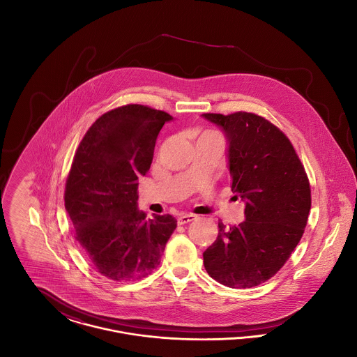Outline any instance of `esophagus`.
Segmentation results:
<instances>
[{
  "mask_svg": "<svg viewBox=\"0 0 357 357\" xmlns=\"http://www.w3.org/2000/svg\"><path fill=\"white\" fill-rule=\"evenodd\" d=\"M197 217L192 215V214H185V215H181L178 218V225H186L188 222L195 221Z\"/></svg>",
  "mask_w": 357,
  "mask_h": 357,
  "instance_id": "esophagus-1",
  "label": "esophagus"
}]
</instances>
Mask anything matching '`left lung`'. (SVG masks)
Here are the masks:
<instances>
[{"label": "left lung", "mask_w": 357, "mask_h": 357, "mask_svg": "<svg viewBox=\"0 0 357 357\" xmlns=\"http://www.w3.org/2000/svg\"><path fill=\"white\" fill-rule=\"evenodd\" d=\"M227 142L231 191L245 204V221L226 227L204 253L210 277L229 288H253L287 262L304 234L310 187L288 137L258 115L204 114Z\"/></svg>", "instance_id": "1"}]
</instances>
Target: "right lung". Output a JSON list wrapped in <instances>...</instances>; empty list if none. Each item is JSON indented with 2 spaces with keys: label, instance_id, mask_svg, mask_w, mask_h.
I'll use <instances>...</instances> for the list:
<instances>
[{
  "label": "right lung",
  "instance_id": "1",
  "mask_svg": "<svg viewBox=\"0 0 357 357\" xmlns=\"http://www.w3.org/2000/svg\"><path fill=\"white\" fill-rule=\"evenodd\" d=\"M172 119L139 104L119 107L91 126L73 158L66 210L88 259L111 280L151 274L176 227L170 214L150 220L137 208L139 178L150 170L156 137Z\"/></svg>",
  "mask_w": 357,
  "mask_h": 357
}]
</instances>
